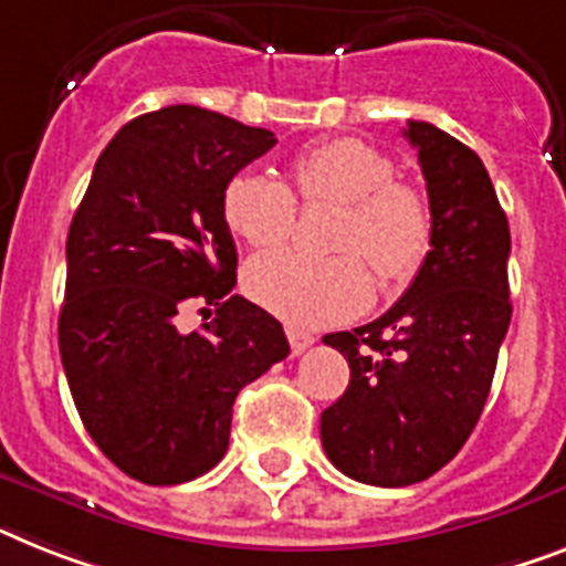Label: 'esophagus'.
Segmentation results:
<instances>
[{"instance_id":"1","label":"esophagus","mask_w":566,"mask_h":566,"mask_svg":"<svg viewBox=\"0 0 566 566\" xmlns=\"http://www.w3.org/2000/svg\"><path fill=\"white\" fill-rule=\"evenodd\" d=\"M286 338H289V347H292L294 356H297V353H303V349H310L312 344H315V338H312L310 333L297 329V326H286Z\"/></svg>"}]
</instances>
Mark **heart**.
I'll return each mask as SVG.
<instances>
[{
  "label": "heart",
  "instance_id": "obj_1",
  "mask_svg": "<svg viewBox=\"0 0 566 566\" xmlns=\"http://www.w3.org/2000/svg\"><path fill=\"white\" fill-rule=\"evenodd\" d=\"M303 205H340L333 249L306 256L277 251L251 260L245 289L260 306L301 326H326L356 317L373 297L367 262L381 283H401L428 254L431 205L408 181L394 179V161L358 138H335L303 149L289 165ZM226 222L251 249H277L297 217L292 190L269 172H240L222 196Z\"/></svg>",
  "mask_w": 566,
  "mask_h": 566
}]
</instances>
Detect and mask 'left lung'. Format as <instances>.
<instances>
[{
  "label": "left lung",
  "mask_w": 566,
  "mask_h": 566,
  "mask_svg": "<svg viewBox=\"0 0 566 566\" xmlns=\"http://www.w3.org/2000/svg\"><path fill=\"white\" fill-rule=\"evenodd\" d=\"M405 138L428 185L431 251L385 315L324 338L349 361L347 390L321 413L326 457L385 489L428 480L465 446L512 321V240L483 161L424 120Z\"/></svg>",
  "instance_id": "8db88e82"
}]
</instances>
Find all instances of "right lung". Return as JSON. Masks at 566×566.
<instances>
[{"instance_id":"1","label":"right lung","mask_w":566,"mask_h":566,"mask_svg":"<svg viewBox=\"0 0 566 566\" xmlns=\"http://www.w3.org/2000/svg\"><path fill=\"white\" fill-rule=\"evenodd\" d=\"M274 144L179 104L120 126L97 158L65 240L60 358L88 437L133 480L202 478L226 457L237 394L289 356L277 317L231 294L222 213L228 181ZM196 305L206 324L185 334Z\"/></svg>"}]
</instances>
